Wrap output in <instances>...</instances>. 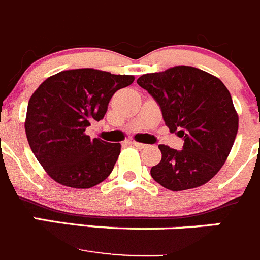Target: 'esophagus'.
<instances>
[{"instance_id": "obj_1", "label": "esophagus", "mask_w": 260, "mask_h": 260, "mask_svg": "<svg viewBox=\"0 0 260 260\" xmlns=\"http://www.w3.org/2000/svg\"><path fill=\"white\" fill-rule=\"evenodd\" d=\"M132 145H133V146H136V147H137V148H141V150H142V148H145V147H147V145H145V143L136 142V141H133Z\"/></svg>"}]
</instances>
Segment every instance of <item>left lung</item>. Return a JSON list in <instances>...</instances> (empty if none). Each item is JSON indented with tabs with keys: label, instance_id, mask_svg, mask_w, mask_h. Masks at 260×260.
I'll return each instance as SVG.
<instances>
[{
	"label": "left lung",
	"instance_id": "1",
	"mask_svg": "<svg viewBox=\"0 0 260 260\" xmlns=\"http://www.w3.org/2000/svg\"><path fill=\"white\" fill-rule=\"evenodd\" d=\"M137 84L160 105L165 124L183 137V150L160 145L161 161L151 176L169 190L198 188L225 164L239 128L228 87L220 79L190 66L142 75Z\"/></svg>",
	"mask_w": 260,
	"mask_h": 260
}]
</instances>
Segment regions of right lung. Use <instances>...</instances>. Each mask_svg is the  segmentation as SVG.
<instances>
[{"instance_id": "right-lung-1", "label": "right lung", "mask_w": 260, "mask_h": 260, "mask_svg": "<svg viewBox=\"0 0 260 260\" xmlns=\"http://www.w3.org/2000/svg\"><path fill=\"white\" fill-rule=\"evenodd\" d=\"M135 81L132 75H113L94 69L60 71L48 77L27 104V142L45 173L60 185L87 189L112 173L120 143L85 133L99 122L117 90Z\"/></svg>"}]
</instances>
